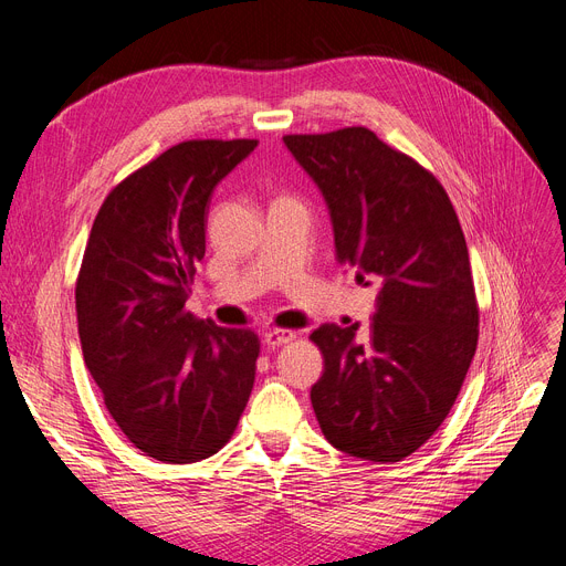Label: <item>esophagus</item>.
I'll list each match as a JSON object with an SVG mask.
<instances>
[{"instance_id":"esophagus-1","label":"esophagus","mask_w":566,"mask_h":566,"mask_svg":"<svg viewBox=\"0 0 566 566\" xmlns=\"http://www.w3.org/2000/svg\"><path fill=\"white\" fill-rule=\"evenodd\" d=\"M295 339V333L293 331H280V328H275V331H268L265 335H263V342L268 344V346H282V344H289V342H293Z\"/></svg>"}]
</instances>
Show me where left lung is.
Here are the masks:
<instances>
[{
    "label": "left lung",
    "mask_w": 566,
    "mask_h": 566,
    "mask_svg": "<svg viewBox=\"0 0 566 566\" xmlns=\"http://www.w3.org/2000/svg\"><path fill=\"white\" fill-rule=\"evenodd\" d=\"M328 206L337 261L376 284L369 333L323 323L312 406L323 436L355 459L395 463L452 410L480 337L465 238L438 178L369 128L286 135Z\"/></svg>",
    "instance_id": "1"
}]
</instances>
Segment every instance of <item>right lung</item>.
I'll return each instance as SVG.
<instances>
[{"label":"right lung","mask_w":566,"mask_h":566,"mask_svg":"<svg viewBox=\"0 0 566 566\" xmlns=\"http://www.w3.org/2000/svg\"><path fill=\"white\" fill-rule=\"evenodd\" d=\"M256 139H190L118 184L94 220L75 286L84 365L146 457L220 452L248 406L259 337L186 312L216 186Z\"/></svg>","instance_id":"1"}]
</instances>
